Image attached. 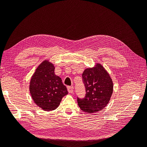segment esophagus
Returning a JSON list of instances; mask_svg holds the SVG:
<instances>
[{"instance_id":"obj_1","label":"esophagus","mask_w":147,"mask_h":147,"mask_svg":"<svg viewBox=\"0 0 147 147\" xmlns=\"http://www.w3.org/2000/svg\"><path fill=\"white\" fill-rule=\"evenodd\" d=\"M67 90L69 93H72L74 91V87L73 86H67Z\"/></svg>"}]
</instances>
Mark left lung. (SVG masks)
I'll return each mask as SVG.
<instances>
[{"mask_svg": "<svg viewBox=\"0 0 147 147\" xmlns=\"http://www.w3.org/2000/svg\"><path fill=\"white\" fill-rule=\"evenodd\" d=\"M86 94L77 97L79 107L84 112L94 113L107 105L113 92V82L109 74L99 64L84 70L82 74Z\"/></svg>", "mask_w": 147, "mask_h": 147, "instance_id": "left-lung-1", "label": "left lung"}]
</instances>
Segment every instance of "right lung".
<instances>
[{
	"mask_svg": "<svg viewBox=\"0 0 147 147\" xmlns=\"http://www.w3.org/2000/svg\"><path fill=\"white\" fill-rule=\"evenodd\" d=\"M29 90L34 102L45 111H52L68 94L62 80L55 74V67L44 61L35 70L30 82Z\"/></svg>",
	"mask_w": 147,
	"mask_h": 147,
	"instance_id": "add662e5",
	"label": "right lung"
}]
</instances>
